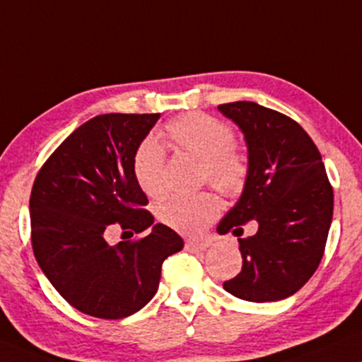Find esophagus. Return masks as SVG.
<instances>
[{"mask_svg": "<svg viewBox=\"0 0 362 362\" xmlns=\"http://www.w3.org/2000/svg\"><path fill=\"white\" fill-rule=\"evenodd\" d=\"M185 248L191 253H198V252H204V250L208 248V243L206 242H193V240H188V242L185 243Z\"/></svg>", "mask_w": 362, "mask_h": 362, "instance_id": "esophagus-1", "label": "esophagus"}]
</instances>
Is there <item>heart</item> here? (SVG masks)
<instances>
[{"label": "heart", "mask_w": 362, "mask_h": 362, "mask_svg": "<svg viewBox=\"0 0 362 362\" xmlns=\"http://www.w3.org/2000/svg\"><path fill=\"white\" fill-rule=\"evenodd\" d=\"M166 134L176 147L202 160L203 177L223 194H238L247 181L248 166L235 149L231 129L211 115L188 114L166 126ZM164 149L154 137L142 141L132 159V171L139 188L147 196L163 194ZM220 213V203L211 193L176 194L159 204L158 216L169 228L182 235H198Z\"/></svg>", "instance_id": "1"}]
</instances>
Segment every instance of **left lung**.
<instances>
[{"label":"left lung","mask_w":362,"mask_h":362,"mask_svg":"<svg viewBox=\"0 0 362 362\" xmlns=\"http://www.w3.org/2000/svg\"><path fill=\"white\" fill-rule=\"evenodd\" d=\"M218 110L242 131L248 174L242 196L223 216L218 233L257 221L255 235L238 238L242 272L223 284L248 302H275L304 287L317 270L332 223L334 194L320 153L296 120L255 102Z\"/></svg>","instance_id":"left-lung-1"}]
</instances>
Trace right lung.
<instances>
[{
    "mask_svg": "<svg viewBox=\"0 0 362 362\" xmlns=\"http://www.w3.org/2000/svg\"><path fill=\"white\" fill-rule=\"evenodd\" d=\"M160 114H102L70 134L37 174L30 196L31 243L62 297L92 317L122 319L156 296L160 267L185 242L142 206L132 171L137 147ZM114 222L137 243L110 245Z\"/></svg>",
    "mask_w": 362,
    "mask_h": 362,
    "instance_id": "1",
    "label": "right lung"
}]
</instances>
